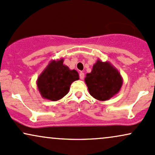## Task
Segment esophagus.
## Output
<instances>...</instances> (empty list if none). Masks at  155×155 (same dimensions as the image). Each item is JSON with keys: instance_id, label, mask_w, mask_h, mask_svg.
<instances>
[{"instance_id": "34e87169", "label": "esophagus", "mask_w": 155, "mask_h": 155, "mask_svg": "<svg viewBox=\"0 0 155 155\" xmlns=\"http://www.w3.org/2000/svg\"><path fill=\"white\" fill-rule=\"evenodd\" d=\"M84 77H85V74H84L83 72H80V78H81V80H83Z\"/></svg>"}]
</instances>
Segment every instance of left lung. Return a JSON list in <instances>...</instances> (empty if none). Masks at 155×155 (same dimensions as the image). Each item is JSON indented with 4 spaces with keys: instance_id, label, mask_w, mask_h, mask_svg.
Masks as SVG:
<instances>
[{
    "instance_id": "8db88e82",
    "label": "left lung",
    "mask_w": 155,
    "mask_h": 155,
    "mask_svg": "<svg viewBox=\"0 0 155 155\" xmlns=\"http://www.w3.org/2000/svg\"><path fill=\"white\" fill-rule=\"evenodd\" d=\"M89 93L101 101L109 100L119 92L123 78L110 62H102L100 59L93 64L92 71L85 78Z\"/></svg>"
}]
</instances>
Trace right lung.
Masks as SVG:
<instances>
[{
	"label": "right lung",
	"instance_id": "right-lung-1",
	"mask_svg": "<svg viewBox=\"0 0 155 155\" xmlns=\"http://www.w3.org/2000/svg\"><path fill=\"white\" fill-rule=\"evenodd\" d=\"M63 62V58L51 60L38 77V91L43 98L52 101L60 100L68 94L71 84L79 80L78 72L70 70Z\"/></svg>",
	"mask_w": 155,
	"mask_h": 155
}]
</instances>
